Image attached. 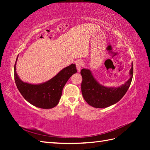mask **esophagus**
Here are the masks:
<instances>
[{
	"instance_id": "1",
	"label": "esophagus",
	"mask_w": 150,
	"mask_h": 150,
	"mask_svg": "<svg viewBox=\"0 0 150 150\" xmlns=\"http://www.w3.org/2000/svg\"><path fill=\"white\" fill-rule=\"evenodd\" d=\"M76 65L77 70H78V72H80L81 68L82 67V66H83V62L81 61H78L76 62Z\"/></svg>"
}]
</instances>
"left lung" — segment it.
<instances>
[{
  "label": "left lung",
  "instance_id": "left-lung-1",
  "mask_svg": "<svg viewBox=\"0 0 150 150\" xmlns=\"http://www.w3.org/2000/svg\"><path fill=\"white\" fill-rule=\"evenodd\" d=\"M81 74L83 77L81 91L85 101L94 108H104L118 102L124 96L132 81L133 64L129 71L130 78L118 88H107L99 84L89 69H81Z\"/></svg>",
  "mask_w": 150,
  "mask_h": 150
}]
</instances>
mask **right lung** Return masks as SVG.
Instances as JSON below:
<instances>
[{
  "label": "right lung",
  "mask_w": 150,
  "mask_h": 150,
  "mask_svg": "<svg viewBox=\"0 0 150 150\" xmlns=\"http://www.w3.org/2000/svg\"><path fill=\"white\" fill-rule=\"evenodd\" d=\"M14 65V79L18 90L26 101L34 106L42 109L55 107L61 97L62 89L70 77L77 72L75 64H72L62 69L47 82L40 84H31L22 81L16 72Z\"/></svg>",
  "instance_id": "right-lung-1"
}]
</instances>
